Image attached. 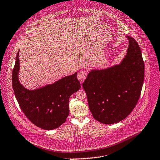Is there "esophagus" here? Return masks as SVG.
<instances>
[{
  "label": "esophagus",
  "instance_id": "34e87169",
  "mask_svg": "<svg viewBox=\"0 0 160 160\" xmlns=\"http://www.w3.org/2000/svg\"><path fill=\"white\" fill-rule=\"evenodd\" d=\"M87 71L85 70H82L80 72H78V75H77V78L78 80L80 82H84V80L86 79L87 77Z\"/></svg>",
  "mask_w": 160,
  "mask_h": 160
}]
</instances>
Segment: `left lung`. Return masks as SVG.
<instances>
[{"label":"left lung","instance_id":"8db88e82","mask_svg":"<svg viewBox=\"0 0 160 160\" xmlns=\"http://www.w3.org/2000/svg\"><path fill=\"white\" fill-rule=\"evenodd\" d=\"M129 47L119 65L91 70L82 83L90 111L98 121L111 124L124 119L135 107L144 78V62L136 40L126 36Z\"/></svg>","mask_w":160,"mask_h":160}]
</instances>
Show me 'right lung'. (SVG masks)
I'll return each instance as SVG.
<instances>
[{"instance_id": "1", "label": "right lung", "mask_w": 160, "mask_h": 160, "mask_svg": "<svg viewBox=\"0 0 160 160\" xmlns=\"http://www.w3.org/2000/svg\"><path fill=\"white\" fill-rule=\"evenodd\" d=\"M18 52L12 72L14 95L22 112L36 126L46 130L59 127L69 115V99L80 89L77 72L67 76L51 85L30 91L18 80L20 63Z\"/></svg>"}]
</instances>
